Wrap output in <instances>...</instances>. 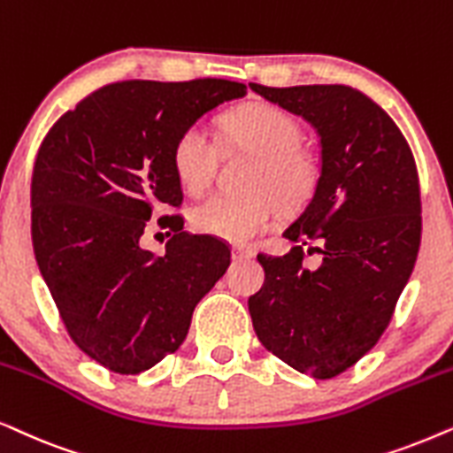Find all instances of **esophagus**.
Segmentation results:
<instances>
[{
	"label": "esophagus",
	"instance_id": "1",
	"mask_svg": "<svg viewBox=\"0 0 453 453\" xmlns=\"http://www.w3.org/2000/svg\"><path fill=\"white\" fill-rule=\"evenodd\" d=\"M232 257L236 258V261H244V258H252V257H255V250H252V249H244V246H234V249H232Z\"/></svg>",
	"mask_w": 453,
	"mask_h": 453
}]
</instances>
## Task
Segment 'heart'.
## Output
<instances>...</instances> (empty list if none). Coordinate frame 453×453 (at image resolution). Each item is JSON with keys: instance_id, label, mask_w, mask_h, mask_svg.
I'll list each match as a JSON object with an SVG mask.
<instances>
[{"instance_id": "b5f03b06", "label": "heart", "mask_w": 453, "mask_h": 453, "mask_svg": "<svg viewBox=\"0 0 453 453\" xmlns=\"http://www.w3.org/2000/svg\"><path fill=\"white\" fill-rule=\"evenodd\" d=\"M230 149L255 155L244 178L246 192L215 195L192 209V227L201 234L246 244L267 232L283 211H296L315 190L317 161L303 144L300 124L271 104H249L221 118ZM173 172L192 196L203 195L217 170V147L201 124L180 132L172 147Z\"/></svg>"}]
</instances>
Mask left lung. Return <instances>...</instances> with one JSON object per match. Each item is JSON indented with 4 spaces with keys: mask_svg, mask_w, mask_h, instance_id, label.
<instances>
[{
    "mask_svg": "<svg viewBox=\"0 0 453 453\" xmlns=\"http://www.w3.org/2000/svg\"><path fill=\"white\" fill-rule=\"evenodd\" d=\"M271 104L303 116L321 138L315 195L283 236V257L258 255L265 283L249 298L265 348L304 375L331 379L379 342L420 246V186L406 138L381 105L346 84L273 88ZM319 255L306 268L303 255Z\"/></svg>",
    "mask_w": 453,
    "mask_h": 453,
    "instance_id": "8db88e82",
    "label": "left lung"
}]
</instances>
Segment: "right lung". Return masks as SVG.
I'll use <instances>...</instances> for the list:
<instances>
[{
  "mask_svg": "<svg viewBox=\"0 0 453 453\" xmlns=\"http://www.w3.org/2000/svg\"><path fill=\"white\" fill-rule=\"evenodd\" d=\"M244 95V84L221 78L111 82L41 142L30 182L35 258L72 342L107 371L138 375L176 352L198 300L230 265V249L182 232L180 213L164 217L173 232L164 255L141 238L157 204H182L172 165L180 132Z\"/></svg>",
  "mask_w": 453,
  "mask_h": 453,
  "instance_id": "obj_1",
  "label": "right lung"
}]
</instances>
